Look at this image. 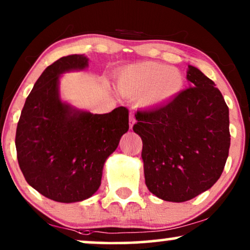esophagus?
<instances>
[{
    "mask_svg": "<svg viewBox=\"0 0 250 250\" xmlns=\"http://www.w3.org/2000/svg\"><path fill=\"white\" fill-rule=\"evenodd\" d=\"M134 123H135L134 115H133V113L131 112V113H129V128L133 127V125H134Z\"/></svg>",
    "mask_w": 250,
    "mask_h": 250,
    "instance_id": "obj_1",
    "label": "esophagus"
}]
</instances>
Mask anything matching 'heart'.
Listing matches in <instances>:
<instances>
[{
  "label": "heart",
  "instance_id": "obj_1",
  "mask_svg": "<svg viewBox=\"0 0 250 250\" xmlns=\"http://www.w3.org/2000/svg\"><path fill=\"white\" fill-rule=\"evenodd\" d=\"M180 70L157 62H141L127 65L117 74L116 86L125 96H138L146 105L163 104L180 94L184 88Z\"/></svg>",
  "mask_w": 250,
  "mask_h": 250
}]
</instances>
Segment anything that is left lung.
<instances>
[{
	"label": "left lung",
	"mask_w": 250,
	"mask_h": 250,
	"mask_svg": "<svg viewBox=\"0 0 250 250\" xmlns=\"http://www.w3.org/2000/svg\"><path fill=\"white\" fill-rule=\"evenodd\" d=\"M189 87L149 111L135 115L142 139L146 185L168 202H185L211 188L229 156V108L215 83L188 65Z\"/></svg>",
	"instance_id": "left-lung-1"
}]
</instances>
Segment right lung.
<instances>
[{
	"label": "right lung",
	"mask_w": 250,
	"mask_h": 250,
	"mask_svg": "<svg viewBox=\"0 0 250 250\" xmlns=\"http://www.w3.org/2000/svg\"><path fill=\"white\" fill-rule=\"evenodd\" d=\"M88 67L85 55H69L42 72L21 110L16 149L30 186L62 203L88 199L101 185L103 165L128 131L124 106L97 115L62 101L60 79Z\"/></svg>",
	"instance_id": "right-lung-1"
}]
</instances>
